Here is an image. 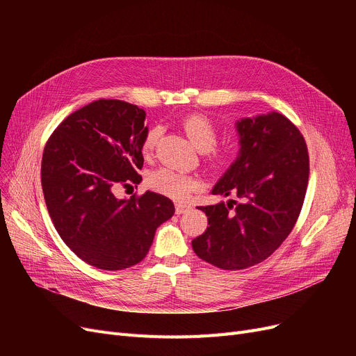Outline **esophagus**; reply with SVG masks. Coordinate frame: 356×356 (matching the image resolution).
Here are the masks:
<instances>
[{
    "instance_id": "obj_1",
    "label": "esophagus",
    "mask_w": 356,
    "mask_h": 356,
    "mask_svg": "<svg viewBox=\"0 0 356 356\" xmlns=\"http://www.w3.org/2000/svg\"><path fill=\"white\" fill-rule=\"evenodd\" d=\"M189 209H191L189 204L181 203V202H177V203H176V213H177V215H181V213H184V212H188Z\"/></svg>"
}]
</instances>
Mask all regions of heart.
Wrapping results in <instances>:
<instances>
[{
  "label": "heart",
  "mask_w": 356,
  "mask_h": 356,
  "mask_svg": "<svg viewBox=\"0 0 356 356\" xmlns=\"http://www.w3.org/2000/svg\"><path fill=\"white\" fill-rule=\"evenodd\" d=\"M181 128L191 140V143L202 153L209 152V163L212 165H223L232 156V149H212L218 143V127L202 114H191L181 120ZM160 137V128H149L141 143V152L144 156H149L157 145ZM149 188L156 192L170 196L177 200L188 197L193 191L199 188V180L191 175L177 172L175 168L163 167L153 172L148 177Z\"/></svg>",
  "instance_id": "heart-1"
}]
</instances>
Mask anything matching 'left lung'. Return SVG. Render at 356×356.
Returning a JSON list of instances; mask_svg holds the SVG:
<instances>
[{"label":"left lung","mask_w":356,"mask_h":356,"mask_svg":"<svg viewBox=\"0 0 356 356\" xmlns=\"http://www.w3.org/2000/svg\"><path fill=\"white\" fill-rule=\"evenodd\" d=\"M239 153L212 189L236 196L199 207L208 228L192 241L199 258L222 270H244L267 259L291 232L309 181L307 145L278 112L236 121Z\"/></svg>","instance_id":"left-lung-1"}]
</instances>
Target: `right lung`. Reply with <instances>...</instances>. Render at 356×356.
<instances>
[{"mask_svg": "<svg viewBox=\"0 0 356 356\" xmlns=\"http://www.w3.org/2000/svg\"><path fill=\"white\" fill-rule=\"evenodd\" d=\"M145 112L118 99L74 111L53 131L42 159L46 207L65 244L86 264L117 271L138 264L173 202L147 191L118 199V186L140 183Z\"/></svg>", "mask_w": 356, "mask_h": 356, "instance_id": "right-lung-1", "label": "right lung"}]
</instances>
